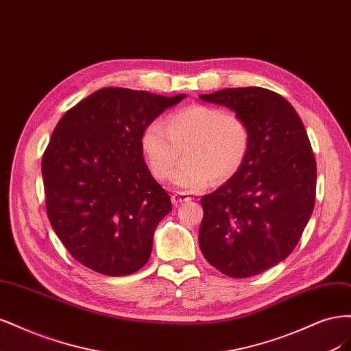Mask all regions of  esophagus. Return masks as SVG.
Segmentation results:
<instances>
[{"instance_id":"esophagus-1","label":"esophagus","mask_w":351,"mask_h":351,"mask_svg":"<svg viewBox=\"0 0 351 351\" xmlns=\"http://www.w3.org/2000/svg\"><path fill=\"white\" fill-rule=\"evenodd\" d=\"M189 199H191V197L188 194H184V192H179V194L172 195L173 206H179V204H182V202H186Z\"/></svg>"}]
</instances>
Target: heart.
<instances>
[{"mask_svg": "<svg viewBox=\"0 0 351 351\" xmlns=\"http://www.w3.org/2000/svg\"><path fill=\"white\" fill-rule=\"evenodd\" d=\"M141 147L153 176L185 191H201L213 180L224 184L241 172L251 150V130L246 121L223 108L194 104L172 112L167 125L152 122L141 137Z\"/></svg>", "mask_w": 351, "mask_h": 351, "instance_id": "heart-1", "label": "heart"}]
</instances>
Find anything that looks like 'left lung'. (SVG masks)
<instances>
[{
  "instance_id": "obj_1",
  "label": "left lung",
  "mask_w": 351,
  "mask_h": 351,
  "mask_svg": "<svg viewBox=\"0 0 351 351\" xmlns=\"http://www.w3.org/2000/svg\"><path fill=\"white\" fill-rule=\"evenodd\" d=\"M202 100L233 109L251 130L241 172L201 198L199 250L220 273L246 278L286 259L315 206L316 162L289 101L263 87L224 88Z\"/></svg>"
}]
</instances>
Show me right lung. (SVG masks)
Segmentation results:
<instances>
[{
  "label": "right lung",
  "instance_id": "obj_1",
  "mask_svg": "<svg viewBox=\"0 0 351 351\" xmlns=\"http://www.w3.org/2000/svg\"><path fill=\"white\" fill-rule=\"evenodd\" d=\"M185 95L106 87L66 110L42 157L47 214L66 251L105 276L149 261L171 197L143 159L149 123Z\"/></svg>",
  "mask_w": 351,
  "mask_h": 351
}]
</instances>
